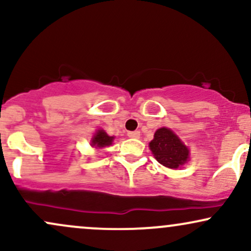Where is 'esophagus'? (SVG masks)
<instances>
[{
	"instance_id": "1",
	"label": "esophagus",
	"mask_w": 251,
	"mask_h": 251,
	"mask_svg": "<svg viewBox=\"0 0 251 251\" xmlns=\"http://www.w3.org/2000/svg\"><path fill=\"white\" fill-rule=\"evenodd\" d=\"M127 135L129 138H134V139H137V138L140 137V132L139 131H129Z\"/></svg>"
}]
</instances>
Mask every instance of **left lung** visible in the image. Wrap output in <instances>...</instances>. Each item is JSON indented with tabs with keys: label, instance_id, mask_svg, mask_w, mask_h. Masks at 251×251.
<instances>
[{
	"label": "left lung",
	"instance_id": "1",
	"mask_svg": "<svg viewBox=\"0 0 251 251\" xmlns=\"http://www.w3.org/2000/svg\"><path fill=\"white\" fill-rule=\"evenodd\" d=\"M149 146L157 162L169 169L180 168L189 159V149L170 128L157 129Z\"/></svg>",
	"mask_w": 251,
	"mask_h": 251
}]
</instances>
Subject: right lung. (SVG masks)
Wrapping results in <instances>:
<instances>
[{
    "instance_id": "add662e5",
    "label": "right lung",
    "mask_w": 251,
    "mask_h": 251,
    "mask_svg": "<svg viewBox=\"0 0 251 251\" xmlns=\"http://www.w3.org/2000/svg\"><path fill=\"white\" fill-rule=\"evenodd\" d=\"M113 139L114 137H109L103 129H98L96 134H94L93 138H92L91 145L94 146L96 149H102V148H106V146L112 145Z\"/></svg>"
}]
</instances>
